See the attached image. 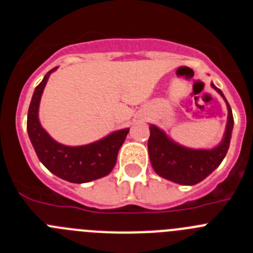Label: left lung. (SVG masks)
<instances>
[{
	"mask_svg": "<svg viewBox=\"0 0 253 253\" xmlns=\"http://www.w3.org/2000/svg\"><path fill=\"white\" fill-rule=\"evenodd\" d=\"M211 86L223 96L224 95L218 87ZM227 102L228 123L225 128L224 138L222 143L215 148L190 149L181 147L166 137L162 130L151 125V135L148 139V152L151 163L154 171L162 177L181 185H195L209 176L216 167L222 163L227 154L231 143L232 129H233V114Z\"/></svg>",
	"mask_w": 253,
	"mask_h": 253,
	"instance_id": "left-lung-1",
	"label": "left lung"
}]
</instances>
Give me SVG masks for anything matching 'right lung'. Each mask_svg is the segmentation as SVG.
I'll use <instances>...</instances> for the list:
<instances>
[{"mask_svg":"<svg viewBox=\"0 0 253 253\" xmlns=\"http://www.w3.org/2000/svg\"><path fill=\"white\" fill-rule=\"evenodd\" d=\"M55 69L57 67L50 69L43 81L38 84L29 106L28 133L31 144L40 162L58 177L75 184H84L104 177L113 171L118 152L124 143L129 129L115 131L99 142L82 147H67L51 139L40 125L38 110L46 81Z\"/></svg>","mask_w":253,"mask_h":253,"instance_id":"right-lung-1","label":"right lung"}]
</instances>
